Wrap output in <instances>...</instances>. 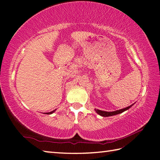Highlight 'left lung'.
<instances>
[{
	"label": "left lung",
	"mask_w": 160,
	"mask_h": 160,
	"mask_svg": "<svg viewBox=\"0 0 160 160\" xmlns=\"http://www.w3.org/2000/svg\"><path fill=\"white\" fill-rule=\"evenodd\" d=\"M133 104H132L131 105V106H128V107H126V108H124V109H121L119 110H116V111H114V112H105V111H102V110L97 109H94V111H95V112L100 116H104V117H108V116L117 115V114H119V113H123V112H125V111L129 109L130 108H131Z\"/></svg>",
	"instance_id": "obj_1"
}]
</instances>
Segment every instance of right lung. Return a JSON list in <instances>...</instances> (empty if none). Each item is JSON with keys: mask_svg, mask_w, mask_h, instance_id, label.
<instances>
[{"mask_svg": "<svg viewBox=\"0 0 160 160\" xmlns=\"http://www.w3.org/2000/svg\"><path fill=\"white\" fill-rule=\"evenodd\" d=\"M56 109L53 110V111H52V112H48V113H46V114H51V113H53V112H55V111H56Z\"/></svg>", "mask_w": 160, "mask_h": 160, "instance_id": "add662e5", "label": "right lung"}]
</instances>
